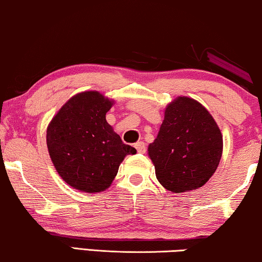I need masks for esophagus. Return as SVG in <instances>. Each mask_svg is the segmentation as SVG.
Listing matches in <instances>:
<instances>
[{
	"mask_svg": "<svg viewBox=\"0 0 262 262\" xmlns=\"http://www.w3.org/2000/svg\"><path fill=\"white\" fill-rule=\"evenodd\" d=\"M135 148L137 149V151L139 154H144L146 151V145H145L144 142H137L135 144Z\"/></svg>",
	"mask_w": 262,
	"mask_h": 262,
	"instance_id": "obj_1",
	"label": "esophagus"
}]
</instances>
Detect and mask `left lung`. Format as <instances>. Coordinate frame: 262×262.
Wrapping results in <instances>:
<instances>
[{
    "instance_id": "1",
    "label": "left lung",
    "mask_w": 262,
    "mask_h": 262,
    "mask_svg": "<svg viewBox=\"0 0 262 262\" xmlns=\"http://www.w3.org/2000/svg\"><path fill=\"white\" fill-rule=\"evenodd\" d=\"M223 138L205 107L180 96L167 106L164 120L148 151L156 178L168 191L202 187L220 164Z\"/></svg>"
}]
</instances>
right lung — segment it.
<instances>
[{
    "label": "right lung",
    "mask_w": 262,
    "mask_h": 262,
    "mask_svg": "<svg viewBox=\"0 0 262 262\" xmlns=\"http://www.w3.org/2000/svg\"><path fill=\"white\" fill-rule=\"evenodd\" d=\"M111 107L112 101L98 92L80 93L48 127L46 143L56 170L78 191L95 193L110 187L124 157L136 154L106 121Z\"/></svg>",
    "instance_id": "add662e5"
}]
</instances>
